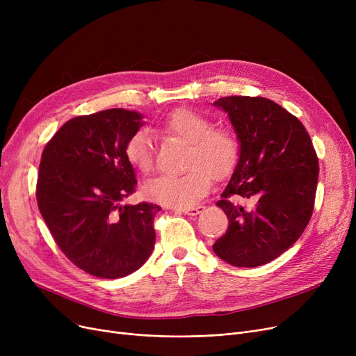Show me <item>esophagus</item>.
I'll list each match as a JSON object with an SVG mask.
<instances>
[{
    "label": "esophagus",
    "mask_w": 356,
    "mask_h": 356,
    "mask_svg": "<svg viewBox=\"0 0 356 356\" xmlns=\"http://www.w3.org/2000/svg\"><path fill=\"white\" fill-rule=\"evenodd\" d=\"M203 209H204V207H202V204H197V207H192V208H183V209H180V212H183L184 215H189V216H196Z\"/></svg>",
    "instance_id": "esophagus-1"
}]
</instances>
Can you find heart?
Listing matches in <instances>:
<instances>
[{
  "label": "heart",
  "mask_w": 356,
  "mask_h": 356,
  "mask_svg": "<svg viewBox=\"0 0 356 356\" xmlns=\"http://www.w3.org/2000/svg\"><path fill=\"white\" fill-rule=\"evenodd\" d=\"M212 121L200 112L180 108L173 111L161 124L160 129L189 143L181 175H161L148 180L145 196L168 208H192L208 193L215 179L229 176L238 163L241 145L236 136L228 128H212ZM128 163L141 173L153 167L152 140L145 129L131 136L125 144Z\"/></svg>",
  "instance_id": "heart-1"
}]
</instances>
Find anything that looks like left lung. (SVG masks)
<instances>
[{"label":"left lung","mask_w":356,"mask_h":356,"mask_svg":"<svg viewBox=\"0 0 356 356\" xmlns=\"http://www.w3.org/2000/svg\"><path fill=\"white\" fill-rule=\"evenodd\" d=\"M213 105L227 112L241 152L216 207L229 225L213 252L234 267H259L287 251L310 220L319 163L303 124L261 97H223ZM250 198L245 210L229 199Z\"/></svg>","instance_id":"1"}]
</instances>
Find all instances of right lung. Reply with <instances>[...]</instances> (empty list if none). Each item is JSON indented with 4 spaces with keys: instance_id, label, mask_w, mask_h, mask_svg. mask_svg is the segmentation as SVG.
I'll return each mask as SVG.
<instances>
[{
    "instance_id": "right-lung-1",
    "label": "right lung",
    "mask_w": 356,
    "mask_h": 356,
    "mask_svg": "<svg viewBox=\"0 0 356 356\" xmlns=\"http://www.w3.org/2000/svg\"><path fill=\"white\" fill-rule=\"evenodd\" d=\"M143 114L124 108L69 120L43 149L37 204L56 244L72 263L99 278H122L152 255L153 203L122 204L136 192L125 157Z\"/></svg>"
}]
</instances>
